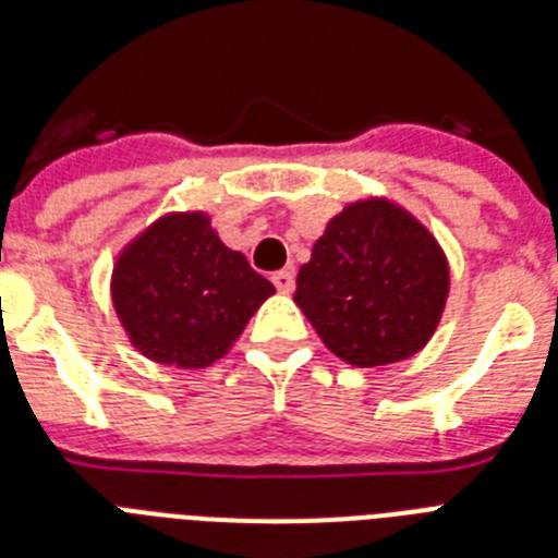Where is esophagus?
<instances>
[{
    "mask_svg": "<svg viewBox=\"0 0 558 558\" xmlns=\"http://www.w3.org/2000/svg\"><path fill=\"white\" fill-rule=\"evenodd\" d=\"M274 284H276V290H279V293H290V290H293V284H296V276H293V270H290V268L276 270Z\"/></svg>",
    "mask_w": 558,
    "mask_h": 558,
    "instance_id": "1",
    "label": "esophagus"
}]
</instances>
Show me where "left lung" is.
Here are the masks:
<instances>
[{
    "mask_svg": "<svg viewBox=\"0 0 558 558\" xmlns=\"http://www.w3.org/2000/svg\"><path fill=\"white\" fill-rule=\"evenodd\" d=\"M448 293V256L430 228L388 196H362L325 225L293 302L330 353L381 367L434 339Z\"/></svg>",
    "mask_w": 558,
    "mask_h": 558,
    "instance_id": "left-lung-1",
    "label": "left lung"
}]
</instances>
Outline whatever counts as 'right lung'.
I'll return each instance as SVG.
<instances>
[{"label":"right lung","instance_id":"1","mask_svg":"<svg viewBox=\"0 0 558 558\" xmlns=\"http://www.w3.org/2000/svg\"><path fill=\"white\" fill-rule=\"evenodd\" d=\"M274 284L225 245L205 210L159 216L119 251L110 299L131 344L156 365L199 371L236 344Z\"/></svg>","mask_w":558,"mask_h":558}]
</instances>
